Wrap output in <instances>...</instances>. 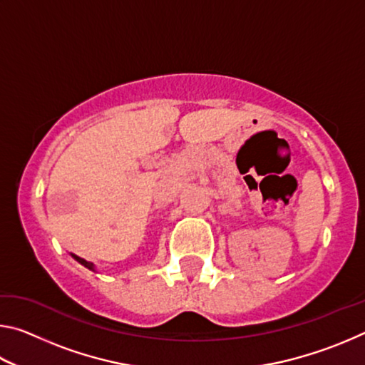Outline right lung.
Instances as JSON below:
<instances>
[{"instance_id":"right-lung-1","label":"right lung","mask_w":365,"mask_h":365,"mask_svg":"<svg viewBox=\"0 0 365 365\" xmlns=\"http://www.w3.org/2000/svg\"><path fill=\"white\" fill-rule=\"evenodd\" d=\"M71 256H72L73 259H76V261H77L78 264H82V265H83V267H86V269H90V270H93V272H96V267H95V264H93V262H88V261H85V259H83V257H78L77 255H72V252H71Z\"/></svg>"}]
</instances>
